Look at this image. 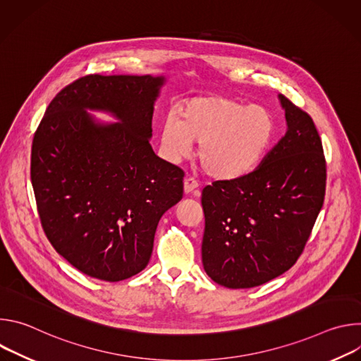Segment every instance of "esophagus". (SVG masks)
Returning <instances> with one entry per match:
<instances>
[{
  "label": "esophagus",
  "mask_w": 361,
  "mask_h": 361,
  "mask_svg": "<svg viewBox=\"0 0 361 361\" xmlns=\"http://www.w3.org/2000/svg\"><path fill=\"white\" fill-rule=\"evenodd\" d=\"M197 188H198V183L195 180H192V178H185L184 180V192L185 194L194 192V195H198Z\"/></svg>",
  "instance_id": "esophagus-1"
}]
</instances>
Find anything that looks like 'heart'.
<instances>
[{"mask_svg": "<svg viewBox=\"0 0 361 361\" xmlns=\"http://www.w3.org/2000/svg\"><path fill=\"white\" fill-rule=\"evenodd\" d=\"M276 135L273 114L262 106H247L226 97H195L183 101L177 117L161 127L167 157L178 161L200 142L197 157L204 173L234 180L252 171L264 159Z\"/></svg>", "mask_w": 361, "mask_h": 361, "instance_id": "1", "label": "heart"}]
</instances>
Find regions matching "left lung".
Masks as SVG:
<instances>
[{
  "instance_id": "1",
  "label": "left lung",
  "mask_w": 361,
  "mask_h": 361,
  "mask_svg": "<svg viewBox=\"0 0 361 361\" xmlns=\"http://www.w3.org/2000/svg\"><path fill=\"white\" fill-rule=\"evenodd\" d=\"M287 133L254 171L204 187L205 273L227 288L262 286L291 269L323 207L326 159L313 118L279 95Z\"/></svg>"
}]
</instances>
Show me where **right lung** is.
Returning <instances> with one entry per match:
<instances>
[{
    "label": "right lung",
    "instance_id": "add662e5",
    "mask_svg": "<svg viewBox=\"0 0 361 361\" xmlns=\"http://www.w3.org/2000/svg\"><path fill=\"white\" fill-rule=\"evenodd\" d=\"M164 77L91 74L63 88L34 134L31 183L41 226L81 273L121 281L145 269L161 216L183 198L184 171L149 145ZM113 112L101 125L85 110Z\"/></svg>",
    "mask_w": 361,
    "mask_h": 361
}]
</instances>
